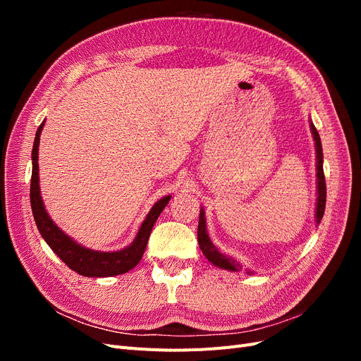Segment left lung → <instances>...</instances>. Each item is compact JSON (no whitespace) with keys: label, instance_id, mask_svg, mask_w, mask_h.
Segmentation results:
<instances>
[{"label":"left lung","instance_id":"obj_1","mask_svg":"<svg viewBox=\"0 0 361 361\" xmlns=\"http://www.w3.org/2000/svg\"><path fill=\"white\" fill-rule=\"evenodd\" d=\"M310 130L314 140V150H316V194H318V199H316V209H314V221L316 224H319L322 216H324V211H325V200H326V187H325V176H324V155H322V145H321V137L316 130L314 125L312 123L310 120ZM197 239H199V245L200 250L203 251V255L206 256V259L214 264L215 267L221 268V269H227V271H241L243 265L236 262L235 259H232L231 256H227L224 253H221L218 250L212 241L209 235H207L206 231V220H204V209L202 207L200 209V216H199V231H197ZM247 274H253V271L247 269Z\"/></svg>","mask_w":361,"mask_h":361}]
</instances>
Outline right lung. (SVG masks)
<instances>
[{
	"label": "right lung",
	"mask_w": 361,
	"mask_h": 361,
	"mask_svg": "<svg viewBox=\"0 0 361 361\" xmlns=\"http://www.w3.org/2000/svg\"><path fill=\"white\" fill-rule=\"evenodd\" d=\"M43 126H45V120H43L40 126L37 128L35 145H32V154H31L32 173H31V185H30L31 211L42 238L45 239L47 244L51 247V250L64 262V264L81 276L111 277V276L125 274V272H128L129 269L137 267L141 257H143V253L152 232V227H154L164 207H166L167 203L170 202L171 195H166V197L159 199L154 206H152V209L146 215L145 221L141 223L138 228L135 239L128 247L117 251H97V250L82 247L81 244L73 241L68 233H64L61 228L51 220V216L48 215L45 204H43V200H42L40 187H39L37 161H39L40 134H42Z\"/></svg>",
	"instance_id": "add662e5"
}]
</instances>
